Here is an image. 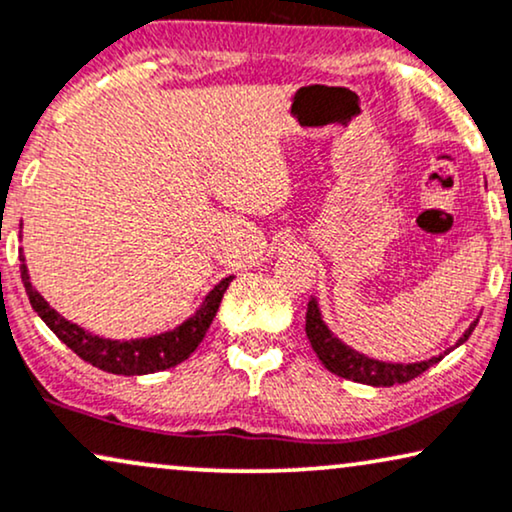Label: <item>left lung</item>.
<instances>
[{
    "instance_id": "obj_1",
    "label": "left lung",
    "mask_w": 512,
    "mask_h": 512,
    "mask_svg": "<svg viewBox=\"0 0 512 512\" xmlns=\"http://www.w3.org/2000/svg\"><path fill=\"white\" fill-rule=\"evenodd\" d=\"M475 326H477V319L470 323L468 331L463 333V338L456 342V347L463 345V342L470 338V333L475 331ZM304 331H307V338L312 342L316 357L321 359V364L326 366L328 371L340 375V378L354 380V383H364L373 387H392V385L409 383V380L418 378L420 373L428 371L430 366L439 364V361L444 359V354H449V349H446V352L439 354V357L416 361V364H392V361H378V359L366 357V354H361L357 349L345 345V342H342L338 335L326 326L316 297H312L307 304V326H304Z\"/></svg>"
}]
</instances>
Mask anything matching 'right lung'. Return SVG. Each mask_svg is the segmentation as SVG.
<instances>
[{
  "label": "right lung",
  "mask_w": 512,
  "mask_h": 512,
  "mask_svg": "<svg viewBox=\"0 0 512 512\" xmlns=\"http://www.w3.org/2000/svg\"><path fill=\"white\" fill-rule=\"evenodd\" d=\"M23 226V224H21ZM21 278L28 300L35 309L37 316L47 323L51 331L56 333V338L68 345L77 357L87 361L96 368L106 373L115 375H146V373H158L165 368H172L181 364L184 359H189L200 342H203L205 333H208L212 319H215L219 302L229 288V283L234 281V276H226L217 283L215 288L205 295V300L200 307L193 312L184 323H179L172 331L151 335V338H134V340H111L101 338L84 331L77 323L63 319L54 307H49V302L37 293V288L30 283L28 267H25V255L21 250Z\"/></svg>",
  "instance_id": "add662e5"
}]
</instances>
